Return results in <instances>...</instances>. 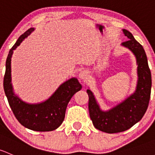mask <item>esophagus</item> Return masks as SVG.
I'll return each instance as SVG.
<instances>
[{"label": "esophagus", "mask_w": 155, "mask_h": 155, "mask_svg": "<svg viewBox=\"0 0 155 155\" xmlns=\"http://www.w3.org/2000/svg\"><path fill=\"white\" fill-rule=\"evenodd\" d=\"M79 76L81 79H86L87 78V76H88V73L86 71H82L79 73Z\"/></svg>", "instance_id": "34e87169"}]
</instances>
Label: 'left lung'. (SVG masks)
I'll use <instances>...</instances> for the list:
<instances>
[{
    "label": "left lung",
    "mask_w": 155,
    "mask_h": 155,
    "mask_svg": "<svg viewBox=\"0 0 155 155\" xmlns=\"http://www.w3.org/2000/svg\"><path fill=\"white\" fill-rule=\"evenodd\" d=\"M123 31L128 40L123 42L122 46L132 52L137 64L138 79L134 93L121 103L105 111L100 108L92 91L87 90L89 113L93 124L99 131L108 134L126 131L138 123L147 110L151 95V75L144 49L129 31Z\"/></svg>",
    "instance_id": "obj_1"
}]
</instances>
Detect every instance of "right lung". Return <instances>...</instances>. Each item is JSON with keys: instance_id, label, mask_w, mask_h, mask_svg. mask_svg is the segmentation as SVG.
<instances>
[{"instance_id": "1", "label": "right lung", "mask_w": 155, "mask_h": 155, "mask_svg": "<svg viewBox=\"0 0 155 155\" xmlns=\"http://www.w3.org/2000/svg\"><path fill=\"white\" fill-rule=\"evenodd\" d=\"M33 31L34 28L26 31L9 50L6 61L4 89L15 117L23 126L32 131H50L56 129L63 123L68 102L77 91L82 89V85L76 78H71L62 83L48 99L36 104L27 103L14 94L11 82L13 50Z\"/></svg>"}]
</instances>
